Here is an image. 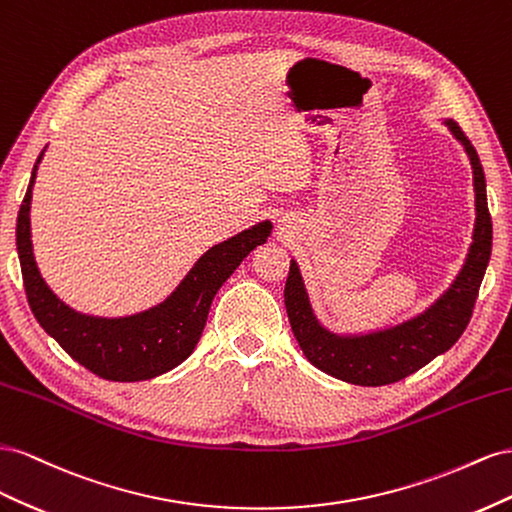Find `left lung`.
<instances>
[{
  "mask_svg": "<svg viewBox=\"0 0 512 512\" xmlns=\"http://www.w3.org/2000/svg\"><path fill=\"white\" fill-rule=\"evenodd\" d=\"M470 158L476 221L461 270L427 309L399 324L369 332H332L317 319L296 259L285 283V309L294 337L313 367L356 386H386L416 373L448 352L470 324L474 302L491 257L493 225L485 171L474 145L450 118L442 120Z\"/></svg>",
  "mask_w": 512,
  "mask_h": 512,
  "instance_id": "1",
  "label": "left lung"
}]
</instances>
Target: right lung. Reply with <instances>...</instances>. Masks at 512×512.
Segmentation results:
<instances>
[{"instance_id": "right-lung-1", "label": "right lung", "mask_w": 512, "mask_h": 512, "mask_svg": "<svg viewBox=\"0 0 512 512\" xmlns=\"http://www.w3.org/2000/svg\"><path fill=\"white\" fill-rule=\"evenodd\" d=\"M40 152L25 199L17 216V253L29 309L49 337L87 371L111 382H141L163 375L195 352L206 328L216 291L236 272L248 253L266 244L272 223L261 221L236 236L210 246L186 272L171 294L150 309L100 317L75 311L42 279L32 244V191L42 156Z\"/></svg>"}]
</instances>
